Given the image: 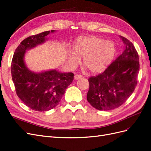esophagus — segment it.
Returning a JSON list of instances; mask_svg holds the SVG:
<instances>
[{"label":"esophagus","mask_w":151,"mask_h":151,"mask_svg":"<svg viewBox=\"0 0 151 151\" xmlns=\"http://www.w3.org/2000/svg\"><path fill=\"white\" fill-rule=\"evenodd\" d=\"M81 78H82V77L81 76H79V75H76L74 76V79L75 80H79L81 79Z\"/></svg>","instance_id":"1"}]
</instances>
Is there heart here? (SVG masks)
Listing matches in <instances>:
<instances>
[{
	"label": "heart",
	"instance_id": "heart-1",
	"mask_svg": "<svg viewBox=\"0 0 151 151\" xmlns=\"http://www.w3.org/2000/svg\"><path fill=\"white\" fill-rule=\"evenodd\" d=\"M116 51V45L111 41L95 35L81 36L76 39L73 49L67 52V62L75 66L83 58V65L87 69L93 74H101L111 64Z\"/></svg>",
	"mask_w": 151,
	"mask_h": 151
}]
</instances>
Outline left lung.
Returning a JSON list of instances; mask_svg holds the SVG:
<instances>
[{
	"label": "left lung",
	"instance_id": "obj_1",
	"mask_svg": "<svg viewBox=\"0 0 151 151\" xmlns=\"http://www.w3.org/2000/svg\"><path fill=\"white\" fill-rule=\"evenodd\" d=\"M124 45L121 55L102 74L89 79L87 99L99 111L121 106L134 92L139 70V55L131 42L119 36Z\"/></svg>",
	"mask_w": 151,
	"mask_h": 151
}]
</instances>
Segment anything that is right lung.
Here are the masks:
<instances>
[{
  "label": "right lung",
  "instance_id": "right-lung-1",
  "mask_svg": "<svg viewBox=\"0 0 151 151\" xmlns=\"http://www.w3.org/2000/svg\"><path fill=\"white\" fill-rule=\"evenodd\" d=\"M55 31H45L25 39L15 50L12 60L11 73L17 95L24 104L36 111H49L58 105L74 79L72 72L57 69L35 72L25 64L27 50L44 44L48 40L47 35Z\"/></svg>",
  "mask_w": 151,
  "mask_h": 151
}]
</instances>
